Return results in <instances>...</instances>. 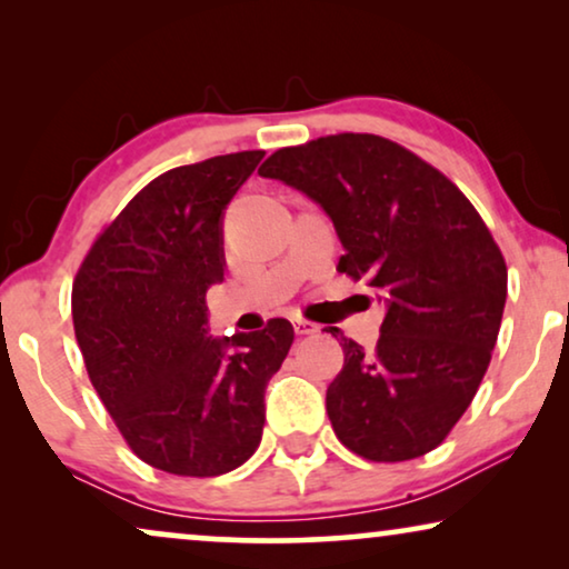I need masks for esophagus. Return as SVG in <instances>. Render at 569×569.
<instances>
[{"label":"esophagus","instance_id":"34e87169","mask_svg":"<svg viewBox=\"0 0 569 569\" xmlns=\"http://www.w3.org/2000/svg\"><path fill=\"white\" fill-rule=\"evenodd\" d=\"M295 331L300 333V337H313L321 329H318V323L313 321H306V318H295Z\"/></svg>","mask_w":569,"mask_h":569}]
</instances>
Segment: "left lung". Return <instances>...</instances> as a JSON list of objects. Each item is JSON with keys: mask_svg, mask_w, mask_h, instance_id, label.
Segmentation results:
<instances>
[{"mask_svg": "<svg viewBox=\"0 0 569 569\" xmlns=\"http://www.w3.org/2000/svg\"><path fill=\"white\" fill-rule=\"evenodd\" d=\"M259 173L318 201L345 246L337 269L386 295L372 352L341 337L345 368L326 391L341 446L378 463L430 453L469 409L500 333L508 267L492 232L450 178L378 134L282 147Z\"/></svg>", "mask_w": 569, "mask_h": 569, "instance_id": "obj_1", "label": "left lung"}]
</instances>
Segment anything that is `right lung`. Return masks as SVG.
Listing matches in <instances>:
<instances>
[{
  "label": "right lung",
  "mask_w": 569,
  "mask_h": 569,
  "mask_svg": "<svg viewBox=\"0 0 569 569\" xmlns=\"http://www.w3.org/2000/svg\"><path fill=\"white\" fill-rule=\"evenodd\" d=\"M261 158L246 150L166 170L106 224L72 284L90 383L137 458L178 477H220L256 453L263 391L295 339L287 318L207 337L224 207Z\"/></svg>",
  "instance_id": "obj_1"
}]
</instances>
